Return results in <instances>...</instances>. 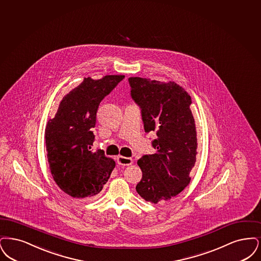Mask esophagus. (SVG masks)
Masks as SVG:
<instances>
[{
    "instance_id": "34e87169",
    "label": "esophagus",
    "mask_w": 261,
    "mask_h": 261,
    "mask_svg": "<svg viewBox=\"0 0 261 261\" xmlns=\"http://www.w3.org/2000/svg\"><path fill=\"white\" fill-rule=\"evenodd\" d=\"M117 162L121 166H129V165L133 164V160L130 159V158L124 157V156H118L117 157Z\"/></svg>"
}]
</instances>
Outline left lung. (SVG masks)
Listing matches in <instances>:
<instances>
[{
    "mask_svg": "<svg viewBox=\"0 0 261 261\" xmlns=\"http://www.w3.org/2000/svg\"><path fill=\"white\" fill-rule=\"evenodd\" d=\"M130 95L141 110L145 133L155 132V154L137 161L142 178L136 189L145 201L158 204L181 192L191 180L197 155V133L188 92L174 82L128 78Z\"/></svg>",
    "mask_w": 261,
    "mask_h": 261,
    "instance_id": "1",
    "label": "left lung"
}]
</instances>
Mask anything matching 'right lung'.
I'll use <instances>...</instances> for the list:
<instances>
[{
    "mask_svg": "<svg viewBox=\"0 0 261 261\" xmlns=\"http://www.w3.org/2000/svg\"><path fill=\"white\" fill-rule=\"evenodd\" d=\"M125 78L108 75L85 78L60 102L54 119L45 126V147L49 170L58 187L77 199H91L100 192L115 168L104 151H92V128L102 99Z\"/></svg>",
    "mask_w": 261,
    "mask_h": 261,
    "instance_id": "obj_1",
    "label": "right lung"
}]
</instances>
